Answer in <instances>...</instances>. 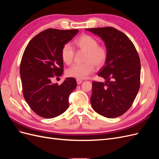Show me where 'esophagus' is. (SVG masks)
I'll use <instances>...</instances> for the list:
<instances>
[{
  "mask_svg": "<svg viewBox=\"0 0 159 159\" xmlns=\"http://www.w3.org/2000/svg\"><path fill=\"white\" fill-rule=\"evenodd\" d=\"M76 81H77V84H78V85H80V84H81V83H82V80H81L77 79V80H76Z\"/></svg>",
  "mask_w": 159,
  "mask_h": 159,
  "instance_id": "1",
  "label": "esophagus"
}]
</instances>
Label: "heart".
<instances>
[{"label": "heart", "instance_id": "1", "mask_svg": "<svg viewBox=\"0 0 159 159\" xmlns=\"http://www.w3.org/2000/svg\"><path fill=\"white\" fill-rule=\"evenodd\" d=\"M74 44L78 50L86 52L83 64H74L66 71L69 78L82 80L87 78L97 68L103 67L107 60V50L104 46L98 44L95 38L86 34L80 35L74 41ZM75 50L69 44L63 46L61 50V57L64 63L71 64L74 61Z\"/></svg>", "mask_w": 159, "mask_h": 159}]
</instances>
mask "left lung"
<instances>
[{"mask_svg":"<svg viewBox=\"0 0 159 159\" xmlns=\"http://www.w3.org/2000/svg\"><path fill=\"white\" fill-rule=\"evenodd\" d=\"M100 36L107 50V60L98 73L106 81H93L91 104L107 118L121 116L131 107L140 87L141 63L131 40L113 27L87 28Z\"/></svg>","mask_w":159,"mask_h":159,"instance_id":"left-lung-1","label":"left lung"}]
</instances>
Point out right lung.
I'll list each match as a JSON object with an SVG mask.
<instances>
[{
    "instance_id": "right-lung-1",
    "label": "right lung",
    "mask_w": 159,
    "mask_h": 159,
    "mask_svg": "<svg viewBox=\"0 0 159 159\" xmlns=\"http://www.w3.org/2000/svg\"><path fill=\"white\" fill-rule=\"evenodd\" d=\"M78 32L48 28L34 37L24 52L20 67L22 93L31 109L42 117H56L68 108L75 79L66 78L60 85L52 80L63 74L61 48Z\"/></svg>"
}]
</instances>
